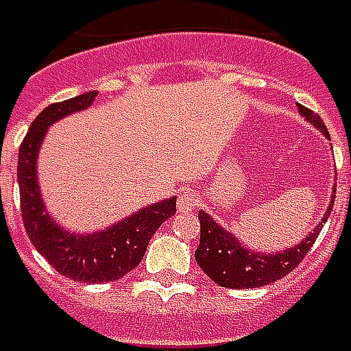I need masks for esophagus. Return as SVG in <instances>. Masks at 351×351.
<instances>
[{"label":"esophagus","instance_id":"34e87169","mask_svg":"<svg viewBox=\"0 0 351 351\" xmlns=\"http://www.w3.org/2000/svg\"><path fill=\"white\" fill-rule=\"evenodd\" d=\"M197 203H199V199H197L193 193H182V195L178 197V209H180L182 213H189L191 209L197 207Z\"/></svg>","mask_w":351,"mask_h":351}]
</instances>
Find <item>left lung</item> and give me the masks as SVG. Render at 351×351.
I'll use <instances>...</instances> for the list:
<instances>
[{"label": "left lung", "instance_id": "1", "mask_svg": "<svg viewBox=\"0 0 351 351\" xmlns=\"http://www.w3.org/2000/svg\"><path fill=\"white\" fill-rule=\"evenodd\" d=\"M298 110L308 122H312L318 130L330 136L322 118L316 112H312L302 104H298ZM334 191H336V187H334ZM332 207H334V197H332V203L328 205L324 217L304 241H300L298 245H294L292 249H287L282 253L278 251L272 254L249 251L247 247H243L237 241V237L217 225L205 211H199L202 239H199V247L195 251V261L213 282H217L219 287H225V289H258V287L276 282L302 263L310 247L320 235L326 219L330 217Z\"/></svg>", "mask_w": 351, "mask_h": 351}]
</instances>
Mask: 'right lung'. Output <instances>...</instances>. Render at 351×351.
<instances>
[{
  "instance_id": "obj_1",
  "label": "right lung",
  "mask_w": 351,
  "mask_h": 351,
  "mask_svg": "<svg viewBox=\"0 0 351 351\" xmlns=\"http://www.w3.org/2000/svg\"><path fill=\"white\" fill-rule=\"evenodd\" d=\"M98 93L90 90L43 108L19 146L17 182L21 217L33 247L62 276L79 282H112L128 274L144 258L152 235L176 215V197L144 207L130 217L93 235H75L59 227L45 209L37 184V158L49 126L62 116L88 108Z\"/></svg>"
}]
</instances>
